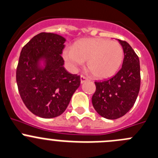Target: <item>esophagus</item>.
Masks as SVG:
<instances>
[{
	"instance_id": "1",
	"label": "esophagus",
	"mask_w": 158,
	"mask_h": 158,
	"mask_svg": "<svg viewBox=\"0 0 158 158\" xmlns=\"http://www.w3.org/2000/svg\"><path fill=\"white\" fill-rule=\"evenodd\" d=\"M80 80H81V83H83L84 82H86V81L88 80V79L86 77H85L84 76H81L80 77Z\"/></svg>"
}]
</instances>
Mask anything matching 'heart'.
<instances>
[{"instance_id":"heart-1","label":"heart","mask_w":158,"mask_h":158,"mask_svg":"<svg viewBox=\"0 0 158 158\" xmlns=\"http://www.w3.org/2000/svg\"><path fill=\"white\" fill-rule=\"evenodd\" d=\"M63 56L73 69H77L87 60V69L95 78L111 77L120 69L123 57L120 43L104 38H83L66 48Z\"/></svg>"}]
</instances>
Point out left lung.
Wrapping results in <instances>:
<instances>
[{
	"label": "left lung",
	"mask_w": 158,
	"mask_h": 158,
	"mask_svg": "<svg viewBox=\"0 0 158 158\" xmlns=\"http://www.w3.org/2000/svg\"><path fill=\"white\" fill-rule=\"evenodd\" d=\"M118 41L124 53L122 68L110 79L94 82L96 91L92 97L97 113L109 120L124 116L133 107L141 82L139 56L127 42Z\"/></svg>",
	"instance_id": "left-lung-1"
}]
</instances>
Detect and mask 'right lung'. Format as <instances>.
I'll return each instance as SVG.
<instances>
[{
	"label": "right lung",
	"mask_w": 158,
	"mask_h": 158,
	"mask_svg": "<svg viewBox=\"0 0 158 158\" xmlns=\"http://www.w3.org/2000/svg\"><path fill=\"white\" fill-rule=\"evenodd\" d=\"M65 38L42 32L23 47L16 69V82L26 107L42 118H53L65 111L80 85V76L64 68ZM43 60L45 67L40 66Z\"/></svg>",
	"instance_id": "right-lung-1"
}]
</instances>
